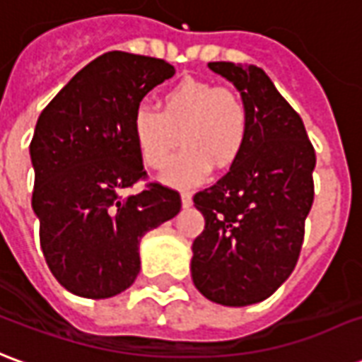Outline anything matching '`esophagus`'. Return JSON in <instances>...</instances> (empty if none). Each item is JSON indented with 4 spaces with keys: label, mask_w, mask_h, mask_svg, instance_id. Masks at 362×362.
I'll use <instances>...</instances> for the list:
<instances>
[{
    "label": "esophagus",
    "mask_w": 362,
    "mask_h": 362,
    "mask_svg": "<svg viewBox=\"0 0 362 362\" xmlns=\"http://www.w3.org/2000/svg\"><path fill=\"white\" fill-rule=\"evenodd\" d=\"M181 204H183L185 209H189V206L193 204V194L189 193V191H183V193H181Z\"/></svg>",
    "instance_id": "obj_1"
}]
</instances>
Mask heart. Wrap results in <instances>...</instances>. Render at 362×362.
Here are the masks:
<instances>
[{
  "label": "heart",
  "mask_w": 362,
  "mask_h": 362,
  "mask_svg": "<svg viewBox=\"0 0 362 362\" xmlns=\"http://www.w3.org/2000/svg\"><path fill=\"white\" fill-rule=\"evenodd\" d=\"M130 132L140 160L150 169L163 168L181 141L186 148L161 179L168 185H194L209 175L212 163L228 168L238 160L250 134V107L234 89L187 78L160 95L158 112L136 109Z\"/></svg>",
  "instance_id": "1"
}]
</instances>
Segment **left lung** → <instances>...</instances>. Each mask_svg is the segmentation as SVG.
<instances>
[{"label":"left lung","mask_w":362,"mask_h":362,"mask_svg":"<svg viewBox=\"0 0 362 362\" xmlns=\"http://www.w3.org/2000/svg\"><path fill=\"white\" fill-rule=\"evenodd\" d=\"M250 107V134L226 175L194 194V286L222 306L269 298L296 267L314 202L316 152L300 115L257 66L210 62Z\"/></svg>","instance_id":"left-lung-1"}]
</instances>
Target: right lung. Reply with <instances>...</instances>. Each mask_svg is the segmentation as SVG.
<instances>
[{"mask_svg": "<svg viewBox=\"0 0 362 362\" xmlns=\"http://www.w3.org/2000/svg\"><path fill=\"white\" fill-rule=\"evenodd\" d=\"M175 74L160 58L112 50L79 70L40 112L30 142L33 210L46 263L66 291L111 298L140 273L146 232L181 210L173 189L148 183L130 122L148 91Z\"/></svg>", "mask_w": 362, "mask_h": 362, "instance_id": "add662e5", "label": "right lung"}]
</instances>
